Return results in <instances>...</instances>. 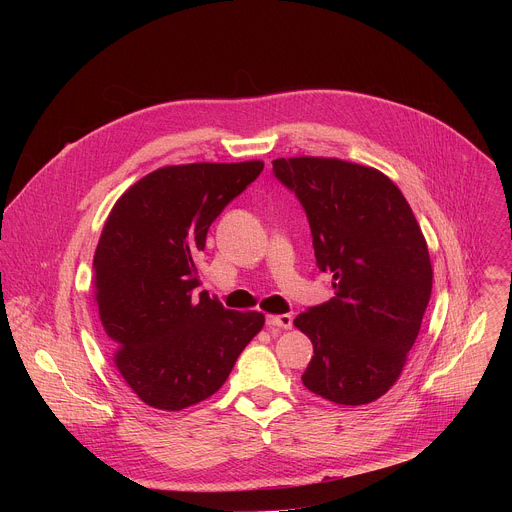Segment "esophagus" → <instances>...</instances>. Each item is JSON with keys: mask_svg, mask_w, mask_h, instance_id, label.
<instances>
[{"mask_svg": "<svg viewBox=\"0 0 512 512\" xmlns=\"http://www.w3.org/2000/svg\"><path fill=\"white\" fill-rule=\"evenodd\" d=\"M267 326L269 328H281V330H289L291 326H294V318H291L289 314H279V316H267L265 318Z\"/></svg>", "mask_w": 512, "mask_h": 512, "instance_id": "esophagus-1", "label": "esophagus"}]
</instances>
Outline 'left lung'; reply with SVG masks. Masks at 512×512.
<instances>
[{
  "label": "left lung",
  "mask_w": 512,
  "mask_h": 512,
  "mask_svg": "<svg viewBox=\"0 0 512 512\" xmlns=\"http://www.w3.org/2000/svg\"><path fill=\"white\" fill-rule=\"evenodd\" d=\"M273 174L302 202L316 265L334 279V298L294 320L314 344L302 383L338 405L377 401L399 379L431 296L411 206L383 172L336 158H279Z\"/></svg>",
  "instance_id": "obj_1"
}]
</instances>
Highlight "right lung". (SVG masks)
I'll list each match as a JSON object with an SVG mask.
<instances>
[{"label": "right lung", "mask_w": 512, "mask_h": 512, "mask_svg": "<svg viewBox=\"0 0 512 512\" xmlns=\"http://www.w3.org/2000/svg\"><path fill=\"white\" fill-rule=\"evenodd\" d=\"M261 170L259 160L166 166L135 182L107 218L95 302L119 375L150 407L180 411L214 395L265 324L259 312L194 294L210 225Z\"/></svg>", "instance_id": "add662e5"}]
</instances>
